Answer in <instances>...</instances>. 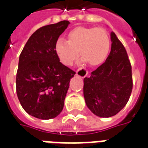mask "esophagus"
<instances>
[{"label":"esophagus","instance_id":"1","mask_svg":"<svg viewBox=\"0 0 148 148\" xmlns=\"http://www.w3.org/2000/svg\"><path fill=\"white\" fill-rule=\"evenodd\" d=\"M77 75H78V76L81 77H85L87 75V71H86V69L85 68H78L77 70Z\"/></svg>","mask_w":148,"mask_h":148}]
</instances>
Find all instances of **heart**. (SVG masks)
Returning <instances> with one entry per match:
<instances>
[{"label":"heart","mask_w":148,"mask_h":148,"mask_svg":"<svg viewBox=\"0 0 148 148\" xmlns=\"http://www.w3.org/2000/svg\"><path fill=\"white\" fill-rule=\"evenodd\" d=\"M111 46L108 32L102 28L77 27L68 34V41L58 39L55 45V51L61 62L71 65L79 56L82 61L96 66L105 62Z\"/></svg>","instance_id":"b5f03b06"}]
</instances>
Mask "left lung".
<instances>
[{"mask_svg": "<svg viewBox=\"0 0 148 148\" xmlns=\"http://www.w3.org/2000/svg\"><path fill=\"white\" fill-rule=\"evenodd\" d=\"M111 51L106 62L84 80V96L87 107L96 116L108 118L120 112L132 91V72L128 54L114 32Z\"/></svg>", "mask_w": 148, "mask_h": 148, "instance_id": "left-lung-1", "label": "left lung"}]
</instances>
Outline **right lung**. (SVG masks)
<instances>
[{"mask_svg":"<svg viewBox=\"0 0 148 148\" xmlns=\"http://www.w3.org/2000/svg\"><path fill=\"white\" fill-rule=\"evenodd\" d=\"M69 23L63 20L38 29L20 53L16 77L17 97L27 113L40 119L61 113L71 78L76 74L60 62L55 51L58 37Z\"/></svg>","mask_w":148,"mask_h":148,"instance_id":"add662e5","label":"right lung"}]
</instances>
